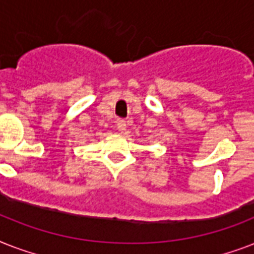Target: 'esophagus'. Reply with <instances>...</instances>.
Here are the masks:
<instances>
[{
  "mask_svg": "<svg viewBox=\"0 0 254 254\" xmlns=\"http://www.w3.org/2000/svg\"><path fill=\"white\" fill-rule=\"evenodd\" d=\"M116 127H117V130L120 131V133H124V131L127 130V121L123 119L117 120V123H116Z\"/></svg>",
  "mask_w": 254,
  "mask_h": 254,
  "instance_id": "esophagus-1",
  "label": "esophagus"
}]
</instances>
